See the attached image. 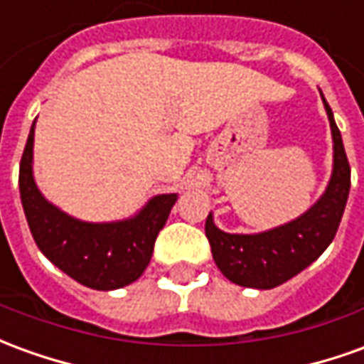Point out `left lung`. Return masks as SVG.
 Wrapping results in <instances>:
<instances>
[{"mask_svg":"<svg viewBox=\"0 0 364 364\" xmlns=\"http://www.w3.org/2000/svg\"><path fill=\"white\" fill-rule=\"evenodd\" d=\"M333 134V175L325 195L314 207L288 225L260 235H228L218 230L213 217L205 235L218 270L244 288L270 289L306 270L331 244L341 223L350 187V165L343 147L341 132L323 98Z\"/></svg>","mask_w":364,"mask_h":364,"instance_id":"1","label":"left lung"}]
</instances>
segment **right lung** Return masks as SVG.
I'll use <instances>...</instances> for the list:
<instances>
[{"instance_id": "add662e5", "label": "right lung", "mask_w": 364, "mask_h": 364, "mask_svg": "<svg viewBox=\"0 0 364 364\" xmlns=\"http://www.w3.org/2000/svg\"><path fill=\"white\" fill-rule=\"evenodd\" d=\"M33 136L25 144L19 165V191L25 217L39 250L57 268L86 288L118 289L144 274L154 244L171 213L177 195H159L138 217L108 225H92L68 217L41 195L33 181Z\"/></svg>"}]
</instances>
